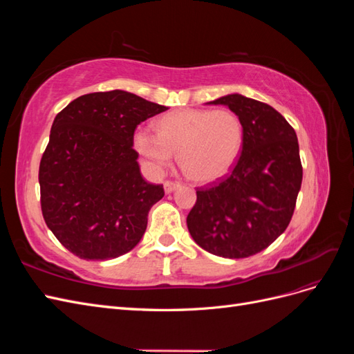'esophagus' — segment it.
<instances>
[{
    "mask_svg": "<svg viewBox=\"0 0 354 354\" xmlns=\"http://www.w3.org/2000/svg\"><path fill=\"white\" fill-rule=\"evenodd\" d=\"M177 187H178V183H174V181H165L164 183L165 194H171V192H174Z\"/></svg>",
    "mask_w": 354,
    "mask_h": 354,
    "instance_id": "obj_1",
    "label": "esophagus"
}]
</instances>
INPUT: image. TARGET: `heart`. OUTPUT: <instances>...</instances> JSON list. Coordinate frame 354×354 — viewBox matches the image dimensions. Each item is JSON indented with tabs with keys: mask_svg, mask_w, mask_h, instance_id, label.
I'll return each instance as SVG.
<instances>
[{
	"mask_svg": "<svg viewBox=\"0 0 354 354\" xmlns=\"http://www.w3.org/2000/svg\"><path fill=\"white\" fill-rule=\"evenodd\" d=\"M243 145V124L230 109H180L164 115L156 134L134 133V147L155 173H162L178 152L192 180L211 183L236 164Z\"/></svg>",
	"mask_w": 354,
	"mask_h": 354,
	"instance_id": "obj_1",
	"label": "heart"
}]
</instances>
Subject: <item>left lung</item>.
<instances>
[{
  "instance_id": "left-lung-1",
  "label": "left lung",
  "mask_w": 354,
  "mask_h": 354,
  "mask_svg": "<svg viewBox=\"0 0 354 354\" xmlns=\"http://www.w3.org/2000/svg\"><path fill=\"white\" fill-rule=\"evenodd\" d=\"M208 104H224L239 115L243 145L226 178L196 190L187 229L205 251L245 259L266 250L292 218L303 180L297 134L272 106L242 94Z\"/></svg>"
}]
</instances>
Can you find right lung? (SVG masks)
<instances>
[{"label": "right lung", "instance_id": "add662e5", "mask_svg": "<svg viewBox=\"0 0 354 354\" xmlns=\"http://www.w3.org/2000/svg\"><path fill=\"white\" fill-rule=\"evenodd\" d=\"M167 109L113 90L84 94L56 115L39 164L41 209L57 241L80 259H116L143 238L164 187L143 178L134 131Z\"/></svg>", "mask_w": 354, "mask_h": 354}]
</instances>
